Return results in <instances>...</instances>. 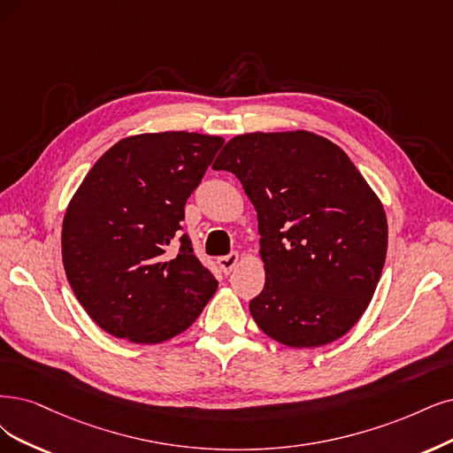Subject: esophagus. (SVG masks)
Masks as SVG:
<instances>
[{
  "instance_id": "34e87169",
  "label": "esophagus",
  "mask_w": 453,
  "mask_h": 453,
  "mask_svg": "<svg viewBox=\"0 0 453 453\" xmlns=\"http://www.w3.org/2000/svg\"><path fill=\"white\" fill-rule=\"evenodd\" d=\"M239 259H241V257H239L237 252H231V254H227V256L218 257V266H220L224 274H229V273L237 266Z\"/></svg>"
}]
</instances>
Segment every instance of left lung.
Returning a JSON list of instances; mask_svg holds the SVG:
<instances>
[{
    "mask_svg": "<svg viewBox=\"0 0 453 453\" xmlns=\"http://www.w3.org/2000/svg\"><path fill=\"white\" fill-rule=\"evenodd\" d=\"M214 170L235 173L257 212L265 288L257 326L289 347H321L357 325L387 259L380 199L343 150L313 132H252Z\"/></svg>",
    "mask_w": 453,
    "mask_h": 453,
    "instance_id": "left-lung-1",
    "label": "left lung"
}]
</instances>
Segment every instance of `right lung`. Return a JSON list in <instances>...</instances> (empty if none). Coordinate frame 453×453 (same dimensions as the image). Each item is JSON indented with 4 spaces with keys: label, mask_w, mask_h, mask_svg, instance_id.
I'll use <instances>...</instances> for the list:
<instances>
[{
    "label": "right lung",
    "mask_w": 453,
    "mask_h": 453,
    "mask_svg": "<svg viewBox=\"0 0 453 453\" xmlns=\"http://www.w3.org/2000/svg\"><path fill=\"white\" fill-rule=\"evenodd\" d=\"M224 145L197 132L140 134L96 160L65 212L66 280L115 338L160 343L187 330L218 281L182 233L184 205ZM180 242L175 257L166 254Z\"/></svg>",
    "instance_id": "add662e5"
}]
</instances>
